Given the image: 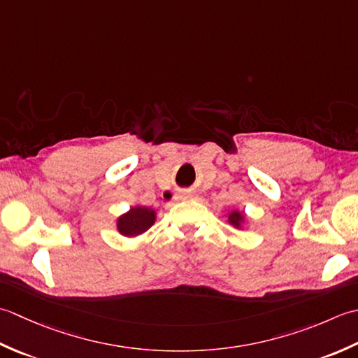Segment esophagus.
I'll use <instances>...</instances> for the list:
<instances>
[{
  "label": "esophagus",
  "mask_w": 358,
  "mask_h": 358,
  "mask_svg": "<svg viewBox=\"0 0 358 358\" xmlns=\"http://www.w3.org/2000/svg\"><path fill=\"white\" fill-rule=\"evenodd\" d=\"M192 193H179L178 196H176V199H185V198H192Z\"/></svg>",
  "instance_id": "esophagus-1"
}]
</instances>
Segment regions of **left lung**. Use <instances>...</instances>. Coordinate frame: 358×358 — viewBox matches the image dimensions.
<instances>
[{
	"instance_id": "1",
	"label": "left lung",
	"mask_w": 358,
	"mask_h": 358,
	"mask_svg": "<svg viewBox=\"0 0 358 358\" xmlns=\"http://www.w3.org/2000/svg\"><path fill=\"white\" fill-rule=\"evenodd\" d=\"M229 221H230V224H233V225H236V227H239L241 221H243V215L238 213V211H233V213L229 216Z\"/></svg>"
}]
</instances>
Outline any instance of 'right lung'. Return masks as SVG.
<instances>
[{
	"label": "right lung",
	"mask_w": 358,
	"mask_h": 358,
	"mask_svg": "<svg viewBox=\"0 0 358 358\" xmlns=\"http://www.w3.org/2000/svg\"><path fill=\"white\" fill-rule=\"evenodd\" d=\"M156 213L155 210L145 208V207H136L131 208L128 213L119 217L117 229L125 236H137L141 233L147 231L152 224H155Z\"/></svg>",
	"instance_id": "obj_1"
}]
</instances>
